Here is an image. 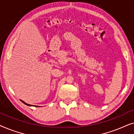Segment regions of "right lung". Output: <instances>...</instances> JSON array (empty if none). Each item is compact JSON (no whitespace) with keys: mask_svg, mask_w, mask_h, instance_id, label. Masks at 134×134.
I'll return each instance as SVG.
<instances>
[{"mask_svg":"<svg viewBox=\"0 0 134 134\" xmlns=\"http://www.w3.org/2000/svg\"><path fill=\"white\" fill-rule=\"evenodd\" d=\"M21 100V101L22 102H23L24 104H25V105H28V106H33V105H30V104H28L25 103V102H24L23 100ZM35 107H38V106H35Z\"/></svg>","mask_w":134,"mask_h":134,"instance_id":"add662e5","label":"right lung"}]
</instances>
